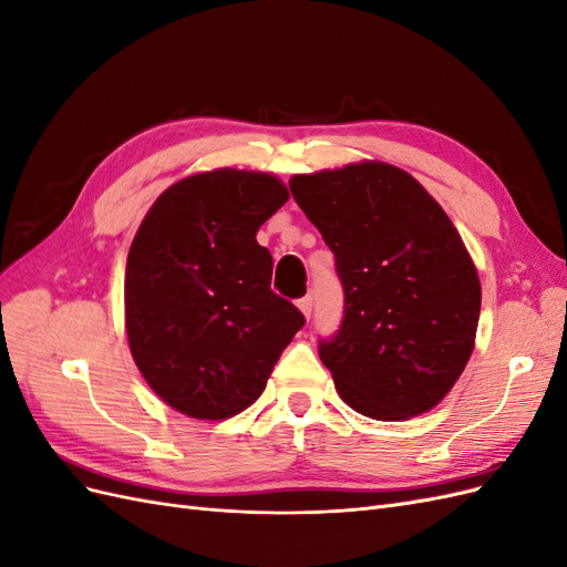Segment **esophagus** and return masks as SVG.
<instances>
[{
	"instance_id": "obj_1",
	"label": "esophagus",
	"mask_w": 567,
	"mask_h": 567,
	"mask_svg": "<svg viewBox=\"0 0 567 567\" xmlns=\"http://www.w3.org/2000/svg\"><path fill=\"white\" fill-rule=\"evenodd\" d=\"M298 310H300L307 319H310V315H312V296L300 298V300H298Z\"/></svg>"
}]
</instances>
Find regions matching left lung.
Segmentation results:
<instances>
[{"label":"left lung","instance_id":"1","mask_svg":"<svg viewBox=\"0 0 567 567\" xmlns=\"http://www.w3.org/2000/svg\"><path fill=\"white\" fill-rule=\"evenodd\" d=\"M288 186L336 255L346 293L338 336L319 342L342 402L375 421L431 411L468 364L483 300L452 219L381 161L296 175Z\"/></svg>","mask_w":567,"mask_h":567}]
</instances>
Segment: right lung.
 I'll return each mask as SVG.
<instances>
[{"mask_svg":"<svg viewBox=\"0 0 567 567\" xmlns=\"http://www.w3.org/2000/svg\"><path fill=\"white\" fill-rule=\"evenodd\" d=\"M288 200L269 173L219 167L156 198L127 255L125 329L151 390L184 416L221 421L260 398L305 317L271 293L255 234Z\"/></svg>","mask_w":567,"mask_h":567,"instance_id":"obj_1","label":"right lung"}]
</instances>
